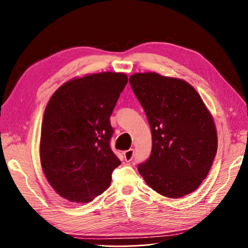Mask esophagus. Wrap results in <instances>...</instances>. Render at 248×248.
Returning a JSON list of instances; mask_svg holds the SVG:
<instances>
[{
  "instance_id": "obj_1",
  "label": "esophagus",
  "mask_w": 248,
  "mask_h": 248,
  "mask_svg": "<svg viewBox=\"0 0 248 248\" xmlns=\"http://www.w3.org/2000/svg\"><path fill=\"white\" fill-rule=\"evenodd\" d=\"M124 160L126 161V162H130V161H132V159L134 157V150L130 149V150L124 151Z\"/></svg>"
}]
</instances>
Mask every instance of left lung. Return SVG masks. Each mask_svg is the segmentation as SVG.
Instances as JSON below:
<instances>
[{
    "label": "left lung",
    "instance_id": "8db88e82",
    "mask_svg": "<svg viewBox=\"0 0 248 248\" xmlns=\"http://www.w3.org/2000/svg\"><path fill=\"white\" fill-rule=\"evenodd\" d=\"M130 83L152 132V152L138 170L159 195L178 199L195 191L207 177L217 153L213 116L186 81L136 73Z\"/></svg>",
    "mask_w": 248,
    "mask_h": 248
}]
</instances>
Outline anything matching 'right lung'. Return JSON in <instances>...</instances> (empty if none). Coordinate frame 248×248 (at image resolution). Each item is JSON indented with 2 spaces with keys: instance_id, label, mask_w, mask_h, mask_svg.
<instances>
[{
  "instance_id": "obj_1",
  "label": "right lung",
  "mask_w": 248,
  "mask_h": 248,
  "mask_svg": "<svg viewBox=\"0 0 248 248\" xmlns=\"http://www.w3.org/2000/svg\"><path fill=\"white\" fill-rule=\"evenodd\" d=\"M127 83L124 73L74 78L51 95L41 125L42 171L58 195L89 202L109 187L121 164L109 145L110 115Z\"/></svg>"
}]
</instances>
